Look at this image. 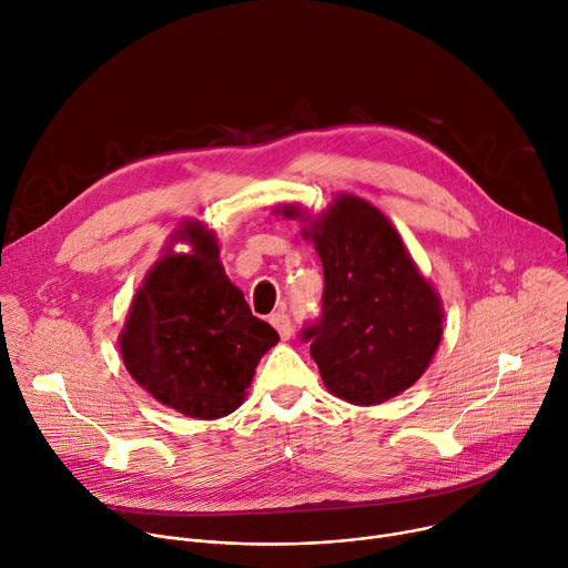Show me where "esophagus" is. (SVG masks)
<instances>
[{
  "instance_id": "34e87169",
  "label": "esophagus",
  "mask_w": 568,
  "mask_h": 568,
  "mask_svg": "<svg viewBox=\"0 0 568 568\" xmlns=\"http://www.w3.org/2000/svg\"><path fill=\"white\" fill-rule=\"evenodd\" d=\"M270 323L278 331L281 339L287 342V339L292 337V318H290L287 312H274V314L270 316Z\"/></svg>"
}]
</instances>
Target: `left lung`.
<instances>
[{
    "label": "left lung",
    "instance_id": "8db88e82",
    "mask_svg": "<svg viewBox=\"0 0 568 568\" xmlns=\"http://www.w3.org/2000/svg\"><path fill=\"white\" fill-rule=\"evenodd\" d=\"M285 217H301L292 204ZM323 265L321 316L301 337L326 388L351 404H379L414 386L440 337L443 305L390 220L342 193L303 229Z\"/></svg>",
    "mask_w": 568,
    "mask_h": 568
}]
</instances>
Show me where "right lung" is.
<instances>
[{"label":"right lung","mask_w":568,"mask_h":568,"mask_svg":"<svg viewBox=\"0 0 568 568\" xmlns=\"http://www.w3.org/2000/svg\"><path fill=\"white\" fill-rule=\"evenodd\" d=\"M132 298L119 337L128 373L156 402L197 420H215L245 402L261 357L278 333L252 314L220 263L215 233L200 220L173 235Z\"/></svg>","instance_id":"1"}]
</instances>
